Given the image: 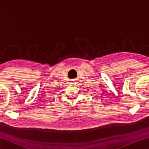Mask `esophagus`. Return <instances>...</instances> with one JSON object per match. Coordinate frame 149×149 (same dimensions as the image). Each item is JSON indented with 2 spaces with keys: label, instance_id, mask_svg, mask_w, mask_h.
Returning <instances> with one entry per match:
<instances>
[{
  "label": "esophagus",
  "instance_id": "34e87169",
  "mask_svg": "<svg viewBox=\"0 0 149 149\" xmlns=\"http://www.w3.org/2000/svg\"><path fill=\"white\" fill-rule=\"evenodd\" d=\"M72 81V84H75L77 83V81L76 79H73Z\"/></svg>",
  "mask_w": 149,
  "mask_h": 149
}]
</instances>
